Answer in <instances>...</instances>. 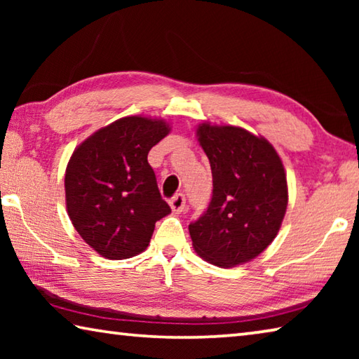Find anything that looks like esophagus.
I'll return each instance as SVG.
<instances>
[{"instance_id":"34e87169","label":"esophagus","mask_w":359,"mask_h":359,"mask_svg":"<svg viewBox=\"0 0 359 359\" xmlns=\"http://www.w3.org/2000/svg\"><path fill=\"white\" fill-rule=\"evenodd\" d=\"M169 205H171L174 214H182V212L185 210V194L184 193L175 194L171 201H169Z\"/></svg>"}]
</instances>
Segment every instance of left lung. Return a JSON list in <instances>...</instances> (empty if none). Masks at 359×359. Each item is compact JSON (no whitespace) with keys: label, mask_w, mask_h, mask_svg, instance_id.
I'll return each mask as SVG.
<instances>
[{"label":"left lung","mask_w":359,"mask_h":359,"mask_svg":"<svg viewBox=\"0 0 359 359\" xmlns=\"http://www.w3.org/2000/svg\"><path fill=\"white\" fill-rule=\"evenodd\" d=\"M199 145L212 169L208 210L190 223L193 248L220 267L257 258L276 239L288 205L280 156L263 136L231 125L199 123Z\"/></svg>","instance_id":"8db88e82"}]
</instances>
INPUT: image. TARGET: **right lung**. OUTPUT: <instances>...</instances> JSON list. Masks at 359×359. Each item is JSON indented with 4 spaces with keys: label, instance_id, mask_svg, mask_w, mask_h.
<instances>
[{
    "label": "right lung",
    "instance_id": "right-lung-1",
    "mask_svg": "<svg viewBox=\"0 0 359 359\" xmlns=\"http://www.w3.org/2000/svg\"><path fill=\"white\" fill-rule=\"evenodd\" d=\"M171 131L168 121L131 115L93 133L72 151L65 174L66 209L81 238L107 259L147 248L171 208L147 161Z\"/></svg>",
    "mask_w": 359,
    "mask_h": 359
}]
</instances>
